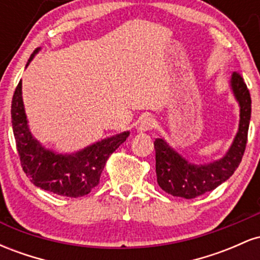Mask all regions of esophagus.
<instances>
[{"mask_svg": "<svg viewBox=\"0 0 260 260\" xmlns=\"http://www.w3.org/2000/svg\"><path fill=\"white\" fill-rule=\"evenodd\" d=\"M155 126H156V121L153 117H144L143 120H140L137 129L139 132H147V131L154 129Z\"/></svg>", "mask_w": 260, "mask_h": 260, "instance_id": "1", "label": "esophagus"}]
</instances>
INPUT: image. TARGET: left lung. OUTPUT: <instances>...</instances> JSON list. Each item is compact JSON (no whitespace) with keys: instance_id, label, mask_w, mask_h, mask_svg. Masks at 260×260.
<instances>
[{"instance_id":"8db88e82","label":"left lung","mask_w":260,"mask_h":260,"mask_svg":"<svg viewBox=\"0 0 260 260\" xmlns=\"http://www.w3.org/2000/svg\"><path fill=\"white\" fill-rule=\"evenodd\" d=\"M231 88L240 104V126L234 143L222 159L208 165H193L170 148L164 139L154 142L157 184L174 197L193 199L215 189L229 180L242 161L246 150L252 100L246 83L238 72H234Z\"/></svg>"}]
</instances>
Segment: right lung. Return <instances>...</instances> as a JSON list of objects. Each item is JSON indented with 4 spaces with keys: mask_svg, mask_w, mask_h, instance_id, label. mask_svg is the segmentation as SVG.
<instances>
[{
    "mask_svg": "<svg viewBox=\"0 0 260 260\" xmlns=\"http://www.w3.org/2000/svg\"><path fill=\"white\" fill-rule=\"evenodd\" d=\"M38 51L39 49L31 53L26 66ZM11 113L18 155L26 177L41 189L70 198L86 196L99 184L109 156L129 136V132H123L71 155L46 150L29 132L22 99V82L14 90Z\"/></svg>",
    "mask_w": 260,
    "mask_h": 260,
    "instance_id": "right-lung-1",
    "label": "right lung"
}]
</instances>
